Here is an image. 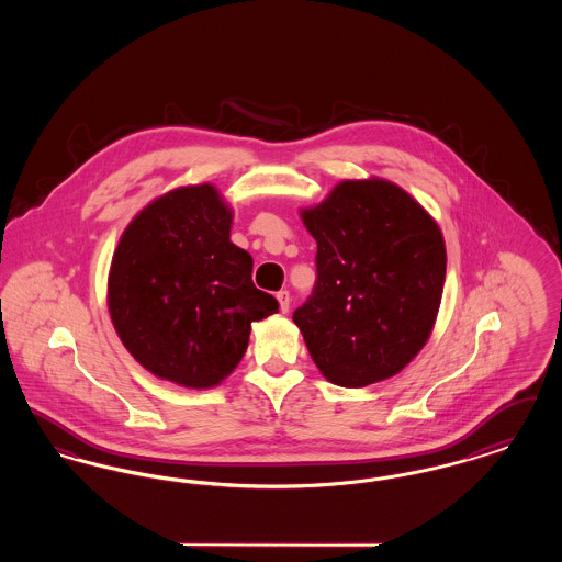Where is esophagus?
<instances>
[{
  "label": "esophagus",
  "instance_id": "obj_1",
  "mask_svg": "<svg viewBox=\"0 0 562 562\" xmlns=\"http://www.w3.org/2000/svg\"><path fill=\"white\" fill-rule=\"evenodd\" d=\"M276 299L280 303V310L286 314L289 307H291V293L289 291H280V293L276 294Z\"/></svg>",
  "mask_w": 562,
  "mask_h": 562
}]
</instances>
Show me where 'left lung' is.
<instances>
[{
    "label": "left lung",
    "mask_w": 562,
    "mask_h": 562,
    "mask_svg": "<svg viewBox=\"0 0 562 562\" xmlns=\"http://www.w3.org/2000/svg\"><path fill=\"white\" fill-rule=\"evenodd\" d=\"M316 238V284L293 321L321 373L364 387L401 373L426 346L447 273L445 240L406 191L344 181L303 211Z\"/></svg>",
    "instance_id": "left-lung-1"
}]
</instances>
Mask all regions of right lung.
<instances>
[{
	"label": "right lung",
	"instance_id": "add662e5",
	"mask_svg": "<svg viewBox=\"0 0 562 562\" xmlns=\"http://www.w3.org/2000/svg\"><path fill=\"white\" fill-rule=\"evenodd\" d=\"M232 213L213 186L151 202L124 232L109 271L122 344L161 379L213 387L248 348L250 324L278 312L252 284V259L229 241Z\"/></svg>",
	"mask_w": 562,
	"mask_h": 562
}]
</instances>
